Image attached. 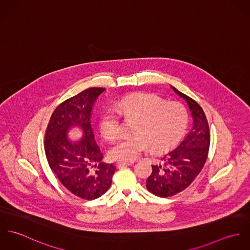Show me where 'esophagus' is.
<instances>
[{"instance_id": "esophagus-1", "label": "esophagus", "mask_w": 250, "mask_h": 250, "mask_svg": "<svg viewBox=\"0 0 250 250\" xmlns=\"http://www.w3.org/2000/svg\"><path fill=\"white\" fill-rule=\"evenodd\" d=\"M134 164V162H118L116 164L117 167L121 168V167H127V166H132Z\"/></svg>"}]
</instances>
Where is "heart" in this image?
Segmentation results:
<instances>
[{"label":"heart","mask_w":250,"mask_h":250,"mask_svg":"<svg viewBox=\"0 0 250 250\" xmlns=\"http://www.w3.org/2000/svg\"><path fill=\"white\" fill-rule=\"evenodd\" d=\"M120 114L138 122L135 136L121 138L110 145L108 157L117 162H132L150 148L154 152L170 149L184 135L188 123L187 110L178 103H167L151 94H133L102 111L99 128L105 139L112 140L119 134Z\"/></svg>","instance_id":"heart-1"}]
</instances>
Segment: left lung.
Returning a JSON list of instances; mask_svg holds the SVG:
<instances>
[{"mask_svg": "<svg viewBox=\"0 0 250 250\" xmlns=\"http://www.w3.org/2000/svg\"><path fill=\"white\" fill-rule=\"evenodd\" d=\"M170 87L187 102L192 117V127L174 149L166 153L159 164L152 166L146 188L160 197L174 195L190 185L205 165L211 139L202 107L175 87Z\"/></svg>", "mask_w": 250, "mask_h": 250, "instance_id": "left-lung-1", "label": "left lung"}]
</instances>
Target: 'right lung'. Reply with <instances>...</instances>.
<instances>
[{
  "label": "right lung",
  "instance_id": "obj_1",
  "mask_svg": "<svg viewBox=\"0 0 250 250\" xmlns=\"http://www.w3.org/2000/svg\"><path fill=\"white\" fill-rule=\"evenodd\" d=\"M106 88L90 87L62 102L54 110L45 134V153L53 173L73 194L87 200L103 195L111 185L115 167L102 162L95 142L91 113ZM79 128L83 136L68 134Z\"/></svg>",
  "mask_w": 250,
  "mask_h": 250
}]
</instances>
